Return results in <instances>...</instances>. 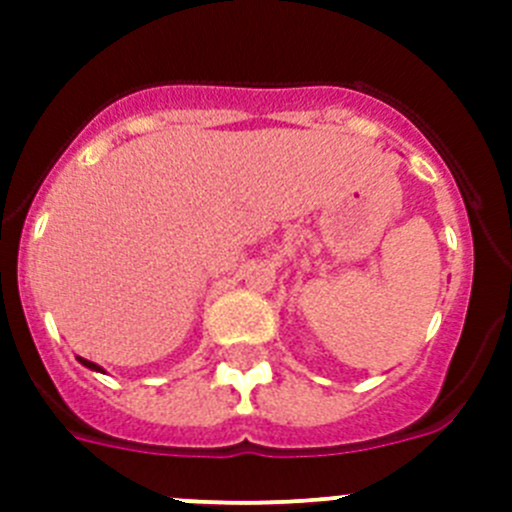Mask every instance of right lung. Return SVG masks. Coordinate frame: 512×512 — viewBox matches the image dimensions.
Here are the masks:
<instances>
[{
    "mask_svg": "<svg viewBox=\"0 0 512 512\" xmlns=\"http://www.w3.org/2000/svg\"><path fill=\"white\" fill-rule=\"evenodd\" d=\"M76 359H79V364H84V366H87V369H92V372H104L102 366H99V364H94V361H89V359H81V356H76Z\"/></svg>",
    "mask_w": 512,
    "mask_h": 512,
    "instance_id": "obj_1",
    "label": "right lung"
}]
</instances>
